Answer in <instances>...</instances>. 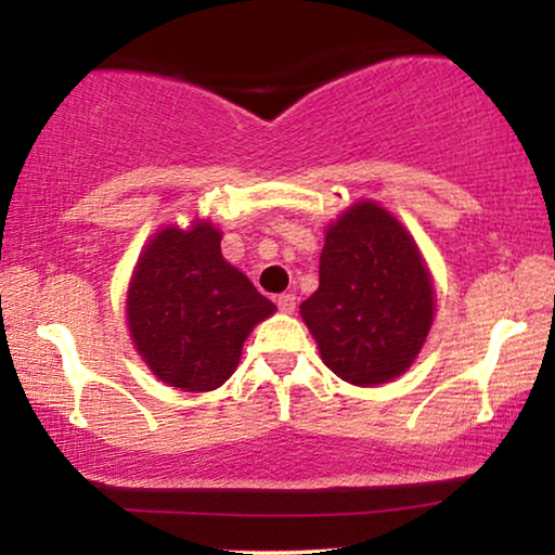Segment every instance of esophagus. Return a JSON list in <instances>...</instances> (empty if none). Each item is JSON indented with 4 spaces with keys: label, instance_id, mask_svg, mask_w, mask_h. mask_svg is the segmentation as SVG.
Here are the masks:
<instances>
[{
    "label": "esophagus",
    "instance_id": "esophagus-1",
    "mask_svg": "<svg viewBox=\"0 0 555 555\" xmlns=\"http://www.w3.org/2000/svg\"><path fill=\"white\" fill-rule=\"evenodd\" d=\"M278 308L283 310V313H293L295 310V295L293 293H283V295H278Z\"/></svg>",
    "mask_w": 555,
    "mask_h": 555
}]
</instances>
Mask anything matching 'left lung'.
I'll list each match as a JSON object with an SVG mask.
<instances>
[{"label": "left lung", "instance_id": "8db88e82", "mask_svg": "<svg viewBox=\"0 0 555 555\" xmlns=\"http://www.w3.org/2000/svg\"><path fill=\"white\" fill-rule=\"evenodd\" d=\"M318 278L300 315L325 366L356 386L404 374L435 318L429 272L404 227L374 202L353 204L325 232Z\"/></svg>", "mask_w": 555, "mask_h": 555}]
</instances>
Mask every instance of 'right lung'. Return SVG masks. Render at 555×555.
Returning a JSON list of instances; mask_svg holds the SVG:
<instances>
[{
  "label": "right lung",
  "instance_id": "right-lung-1",
  "mask_svg": "<svg viewBox=\"0 0 555 555\" xmlns=\"http://www.w3.org/2000/svg\"><path fill=\"white\" fill-rule=\"evenodd\" d=\"M209 222L166 227L135 264L126 313L151 371L184 391H211L237 369L249 331L275 313L247 275L222 257Z\"/></svg>",
  "mask_w": 555,
  "mask_h": 555
}]
</instances>
